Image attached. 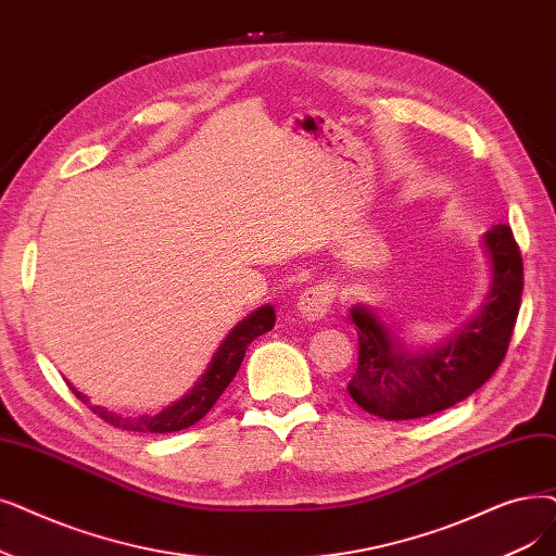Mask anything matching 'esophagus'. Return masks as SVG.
<instances>
[{"mask_svg": "<svg viewBox=\"0 0 556 556\" xmlns=\"http://www.w3.org/2000/svg\"><path fill=\"white\" fill-rule=\"evenodd\" d=\"M333 295H336L333 288H331L327 281L313 283V286H308L306 291L300 295V300H298V313H300V316H302L304 320H308V323L320 320V318L327 316V311H329V306H331V302H333Z\"/></svg>", "mask_w": 556, "mask_h": 556, "instance_id": "obj_1", "label": "esophagus"}]
</instances>
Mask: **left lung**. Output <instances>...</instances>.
Wrapping results in <instances>:
<instances>
[{"instance_id": "obj_1", "label": "left lung", "mask_w": 556, "mask_h": 556, "mask_svg": "<svg viewBox=\"0 0 556 556\" xmlns=\"http://www.w3.org/2000/svg\"><path fill=\"white\" fill-rule=\"evenodd\" d=\"M491 288L464 329L431 350L408 352L368 306H352L358 333V366L350 397L383 420H414L439 414L472 395L500 368L514 336L522 298V258L511 227L484 233Z\"/></svg>"}]
</instances>
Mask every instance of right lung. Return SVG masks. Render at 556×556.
I'll return each instance as SVG.
<instances>
[{"instance_id":"add662e5","label":"right lung","mask_w":556,"mask_h":556,"mask_svg":"<svg viewBox=\"0 0 556 556\" xmlns=\"http://www.w3.org/2000/svg\"><path fill=\"white\" fill-rule=\"evenodd\" d=\"M273 327H275V308L270 304L250 313L243 323H238L227 333L218 352L213 354L211 364H208L206 372L202 375V379L192 386V389L181 400L173 402L170 406H165L163 412H159L154 416H148V414L119 416L115 412H109V408H104V406L88 404V397L84 393H79L70 381H67V386L84 404H88L92 414H98L102 420H106L113 427L127 429V431H142V433L144 431H150V433L179 431V429H186L190 425L200 422L211 412V406L220 400V395L225 393V389L236 377L240 364H243L248 345L254 341V338L268 333Z\"/></svg>"}]
</instances>
